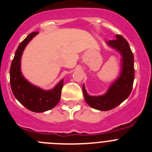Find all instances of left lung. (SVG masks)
Masks as SVG:
<instances>
[{"label": "left lung", "instance_id": "left-lung-1", "mask_svg": "<svg viewBox=\"0 0 152 152\" xmlns=\"http://www.w3.org/2000/svg\"><path fill=\"white\" fill-rule=\"evenodd\" d=\"M107 43L119 51L123 56L121 75L112 84L107 94L103 96H89L83 86V94L86 102L93 108L102 111L115 108L129 96L135 77L133 53L126 39L120 35H116V39L109 40Z\"/></svg>", "mask_w": 152, "mask_h": 152}]
</instances>
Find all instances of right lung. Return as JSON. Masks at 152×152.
<instances>
[{"label":"right lung","mask_w":152,"mask_h":152,"mask_svg":"<svg viewBox=\"0 0 152 152\" xmlns=\"http://www.w3.org/2000/svg\"><path fill=\"white\" fill-rule=\"evenodd\" d=\"M38 32L31 33L20 42L15 52L10 70V82L13 95L20 103L30 111L42 113L57 105L61 98L64 80H61L52 91H45L29 84L20 72V58L26 45Z\"/></svg>","instance_id":"1"}]
</instances>
